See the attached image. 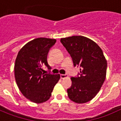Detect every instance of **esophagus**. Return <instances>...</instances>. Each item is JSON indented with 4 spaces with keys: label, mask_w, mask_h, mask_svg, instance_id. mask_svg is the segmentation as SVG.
<instances>
[{
    "label": "esophagus",
    "mask_w": 121,
    "mask_h": 121,
    "mask_svg": "<svg viewBox=\"0 0 121 121\" xmlns=\"http://www.w3.org/2000/svg\"><path fill=\"white\" fill-rule=\"evenodd\" d=\"M68 77V74H60V77L61 78H64L65 77Z\"/></svg>",
    "instance_id": "34e87169"
}]
</instances>
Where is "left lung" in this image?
<instances>
[{"mask_svg": "<svg viewBox=\"0 0 121 121\" xmlns=\"http://www.w3.org/2000/svg\"><path fill=\"white\" fill-rule=\"evenodd\" d=\"M60 41L70 54L74 66L81 67L77 76L71 78L68 97L78 104L88 102L97 94L105 80L107 62L102 50L84 36L63 38Z\"/></svg>", "mask_w": 121, "mask_h": 121, "instance_id": "8db88e82", "label": "left lung"}]
</instances>
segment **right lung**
Here are the masks:
<instances>
[{"mask_svg": "<svg viewBox=\"0 0 121 121\" xmlns=\"http://www.w3.org/2000/svg\"><path fill=\"white\" fill-rule=\"evenodd\" d=\"M56 42V39H34L23 46L16 59L14 77L17 85L23 95L35 103L47 101L60 78V74L43 73L44 66L51 69L47 55Z\"/></svg>", "mask_w": 121, "mask_h": 121, "instance_id": "1", "label": "right lung"}]
</instances>
